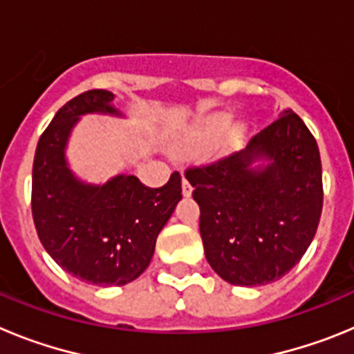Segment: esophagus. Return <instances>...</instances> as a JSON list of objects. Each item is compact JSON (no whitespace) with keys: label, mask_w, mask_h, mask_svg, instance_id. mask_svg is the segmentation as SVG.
I'll list each match as a JSON object with an SVG mask.
<instances>
[{"label":"esophagus","mask_w":354,"mask_h":354,"mask_svg":"<svg viewBox=\"0 0 354 354\" xmlns=\"http://www.w3.org/2000/svg\"><path fill=\"white\" fill-rule=\"evenodd\" d=\"M192 192H193V187H192V184H189V180H187L186 177H183V195L192 196Z\"/></svg>","instance_id":"34e87169"}]
</instances>
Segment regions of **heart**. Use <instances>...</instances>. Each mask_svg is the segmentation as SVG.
<instances>
[{"label": "heart", "mask_w": 354, "mask_h": 354, "mask_svg": "<svg viewBox=\"0 0 354 354\" xmlns=\"http://www.w3.org/2000/svg\"><path fill=\"white\" fill-rule=\"evenodd\" d=\"M232 124V115L227 111H218V113H211L207 117H202L196 120L193 126L184 129L183 133L174 140V150L175 152H192V150H200L204 147L211 145L216 140L221 138L227 129ZM245 129L243 127H236L228 136L227 147H236L243 138Z\"/></svg>", "instance_id": "obj_1"}]
</instances>
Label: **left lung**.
I'll list each match as a JSON object with an SVG mask.
<instances>
[{"label": "left lung", "instance_id": "left-lung-1", "mask_svg": "<svg viewBox=\"0 0 354 354\" xmlns=\"http://www.w3.org/2000/svg\"><path fill=\"white\" fill-rule=\"evenodd\" d=\"M186 179L195 187L205 259L225 282L266 286L301 261L323 211V170L317 142L292 109L245 150L189 168Z\"/></svg>", "mask_w": 354, "mask_h": 354}]
</instances>
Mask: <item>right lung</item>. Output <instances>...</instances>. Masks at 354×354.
Returning <instances> with one entry per match:
<instances>
[{
	"mask_svg": "<svg viewBox=\"0 0 354 354\" xmlns=\"http://www.w3.org/2000/svg\"><path fill=\"white\" fill-rule=\"evenodd\" d=\"M108 90H88L58 109L35 150L31 212L37 234L56 264L81 282L126 286L150 264L156 239L183 198L179 171L162 187L134 175L104 184L77 179L65 149L81 115L124 117Z\"/></svg>",
	"mask_w": 354,
	"mask_h": 354,
	"instance_id": "obj_1",
	"label": "right lung"
}]
</instances>
